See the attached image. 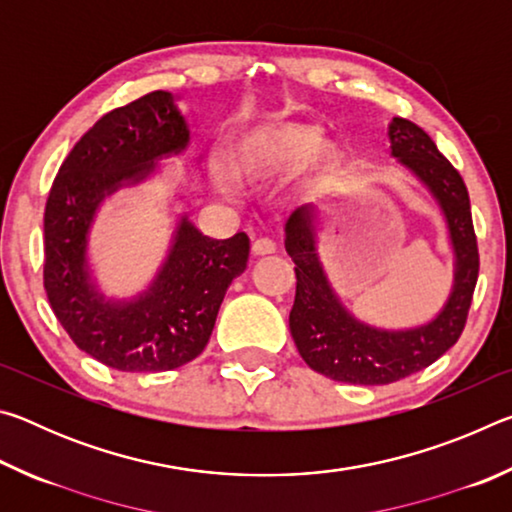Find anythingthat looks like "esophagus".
I'll use <instances>...</instances> for the list:
<instances>
[{
  "mask_svg": "<svg viewBox=\"0 0 512 512\" xmlns=\"http://www.w3.org/2000/svg\"><path fill=\"white\" fill-rule=\"evenodd\" d=\"M273 253H275V241L273 239L262 237L253 244V255L255 257H264V255H273Z\"/></svg>",
  "mask_w": 512,
  "mask_h": 512,
  "instance_id": "1",
  "label": "esophagus"
}]
</instances>
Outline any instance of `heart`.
Returning <instances> with one entry per match:
<instances>
[{"label":"heart","mask_w":512,"mask_h":512,"mask_svg":"<svg viewBox=\"0 0 512 512\" xmlns=\"http://www.w3.org/2000/svg\"><path fill=\"white\" fill-rule=\"evenodd\" d=\"M329 158V146L320 144V128L311 124H280L244 137L230 158L216 153L212 178L221 192H232V178L268 183L296 171L302 164H320Z\"/></svg>","instance_id":"obj_1"}]
</instances>
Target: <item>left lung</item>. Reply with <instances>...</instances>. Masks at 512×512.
<instances>
[{
    "mask_svg": "<svg viewBox=\"0 0 512 512\" xmlns=\"http://www.w3.org/2000/svg\"><path fill=\"white\" fill-rule=\"evenodd\" d=\"M388 142L393 158L429 189L443 210L456 259L454 287L438 316L424 325L381 329L361 323L345 309L320 264L316 246L320 210L316 205L298 207L284 225V248L296 264L298 280L289 314L291 336L311 370L345 384H391L443 357L463 332L479 277V248L461 173L409 119L393 117Z\"/></svg>",
    "mask_w": 512,
    "mask_h": 512,
    "instance_id": "8db88e82",
    "label": "left lung"
}]
</instances>
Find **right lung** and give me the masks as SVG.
Returning <instances> with one entry per match:
<instances>
[{"mask_svg":"<svg viewBox=\"0 0 512 512\" xmlns=\"http://www.w3.org/2000/svg\"><path fill=\"white\" fill-rule=\"evenodd\" d=\"M189 128L171 92L144 94L103 115L51 185L45 207V291L58 323L83 352L121 372H164L196 359L210 341L225 291L246 271L250 241L205 237L180 216L149 289L108 300L88 264L90 228L103 198L151 176L187 149Z\"/></svg>","mask_w":512,"mask_h":512,"instance_id":"right-lung-1","label":"right lung"}]
</instances>
